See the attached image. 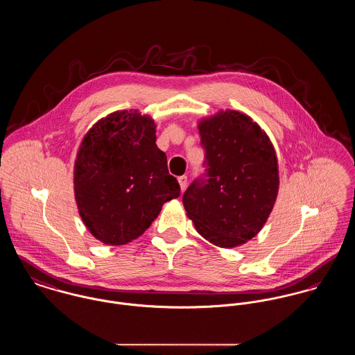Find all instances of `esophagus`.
Segmentation results:
<instances>
[{
    "label": "esophagus",
    "instance_id": "1",
    "mask_svg": "<svg viewBox=\"0 0 355 355\" xmlns=\"http://www.w3.org/2000/svg\"><path fill=\"white\" fill-rule=\"evenodd\" d=\"M178 182H179V184H180V189H182V191L186 189V186H187V176H179L178 178Z\"/></svg>",
    "mask_w": 355,
    "mask_h": 355
}]
</instances>
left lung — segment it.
I'll return each instance as SVG.
<instances>
[{
    "label": "left lung",
    "mask_w": 355,
    "mask_h": 355,
    "mask_svg": "<svg viewBox=\"0 0 355 355\" xmlns=\"http://www.w3.org/2000/svg\"><path fill=\"white\" fill-rule=\"evenodd\" d=\"M203 173L183 193L196 232L223 248L255 237L277 199L279 178L274 148L258 123L221 111L199 123Z\"/></svg>",
    "instance_id": "left-lung-1"
}]
</instances>
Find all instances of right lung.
I'll return each mask as SVG.
<instances>
[{
    "instance_id": "1",
    "label": "right lung",
    "mask_w": 355,
    "mask_h": 355,
    "mask_svg": "<svg viewBox=\"0 0 355 355\" xmlns=\"http://www.w3.org/2000/svg\"><path fill=\"white\" fill-rule=\"evenodd\" d=\"M80 216L97 240L123 245L139 237L162 205L180 195L156 145V126L138 111H118L84 137L74 165Z\"/></svg>"
}]
</instances>
